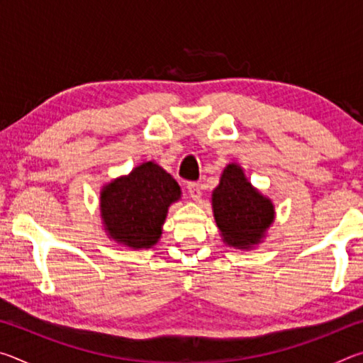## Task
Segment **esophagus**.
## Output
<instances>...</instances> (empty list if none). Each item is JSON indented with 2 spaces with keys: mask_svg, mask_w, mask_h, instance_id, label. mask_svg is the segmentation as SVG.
Returning <instances> with one entry per match:
<instances>
[{
  "mask_svg": "<svg viewBox=\"0 0 363 363\" xmlns=\"http://www.w3.org/2000/svg\"><path fill=\"white\" fill-rule=\"evenodd\" d=\"M187 192L192 196V200H200L201 199V187L200 184L196 182H189L187 184Z\"/></svg>",
  "mask_w": 363,
  "mask_h": 363,
  "instance_id": "esophagus-1",
  "label": "esophagus"
}]
</instances>
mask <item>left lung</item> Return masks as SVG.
I'll use <instances>...</instances> for the list:
<instances>
[{
	"instance_id": "8db88e82",
	"label": "left lung",
	"mask_w": 363,
	"mask_h": 363,
	"mask_svg": "<svg viewBox=\"0 0 363 363\" xmlns=\"http://www.w3.org/2000/svg\"><path fill=\"white\" fill-rule=\"evenodd\" d=\"M213 216L223 242L235 250L259 245L275 220L272 200L248 181L238 163H229L211 194Z\"/></svg>"
}]
</instances>
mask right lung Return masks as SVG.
I'll list each match as a JSON object with an SVG mask.
<instances>
[{
	"instance_id": "add662e5",
	"label": "right lung",
	"mask_w": 363,
	"mask_h": 363,
	"mask_svg": "<svg viewBox=\"0 0 363 363\" xmlns=\"http://www.w3.org/2000/svg\"><path fill=\"white\" fill-rule=\"evenodd\" d=\"M181 187L155 162H144L101 189L99 210L108 238L131 250L160 242L168 208L181 200Z\"/></svg>"
}]
</instances>
